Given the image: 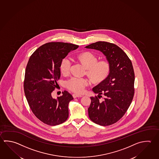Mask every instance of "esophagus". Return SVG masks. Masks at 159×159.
<instances>
[{
	"label": "esophagus",
	"mask_w": 159,
	"mask_h": 159,
	"mask_svg": "<svg viewBox=\"0 0 159 159\" xmlns=\"http://www.w3.org/2000/svg\"><path fill=\"white\" fill-rule=\"evenodd\" d=\"M72 96H73V97L75 98H77V97H83L82 95L81 94H76V93H74V94H72Z\"/></svg>",
	"instance_id": "1"
}]
</instances>
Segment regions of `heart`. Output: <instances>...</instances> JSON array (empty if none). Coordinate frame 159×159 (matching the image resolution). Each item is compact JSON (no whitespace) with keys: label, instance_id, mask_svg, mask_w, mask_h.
Instances as JSON below:
<instances>
[{"label":"heart","instance_id":"heart-1","mask_svg":"<svg viewBox=\"0 0 159 159\" xmlns=\"http://www.w3.org/2000/svg\"><path fill=\"white\" fill-rule=\"evenodd\" d=\"M77 58L88 68V73L93 80L101 81L107 76L110 70V65L107 61L98 62V59L94 54L90 52H84L77 56ZM72 61L66 57L62 60L60 69L64 74L70 72ZM90 84V81L86 78L73 76L66 81L67 88L74 92L81 93L86 87Z\"/></svg>","mask_w":159,"mask_h":159}]
</instances>
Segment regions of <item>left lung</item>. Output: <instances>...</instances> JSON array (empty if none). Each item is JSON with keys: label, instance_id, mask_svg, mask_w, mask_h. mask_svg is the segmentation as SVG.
<instances>
[{"label": "left lung", "instance_id": "obj_1", "mask_svg": "<svg viewBox=\"0 0 159 159\" xmlns=\"http://www.w3.org/2000/svg\"><path fill=\"white\" fill-rule=\"evenodd\" d=\"M86 48L102 52L110 65L108 76L93 88L98 96H105L103 102L97 96L91 97L88 109L93 122L102 126L116 123L125 114L134 94L135 75L132 61L117 45L109 42H97Z\"/></svg>", "mask_w": 159, "mask_h": 159}]
</instances>
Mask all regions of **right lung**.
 <instances>
[{
    "label": "right lung",
    "mask_w": 159,
    "mask_h": 159,
    "mask_svg": "<svg viewBox=\"0 0 159 159\" xmlns=\"http://www.w3.org/2000/svg\"><path fill=\"white\" fill-rule=\"evenodd\" d=\"M79 45L63 42L44 44L30 56L25 70L24 88L26 98L33 114L42 122L54 126L69 117L68 105L74 99L67 91L54 99L52 93L58 85L62 60Z\"/></svg>",
    "instance_id": "right-lung-1"
}]
</instances>
